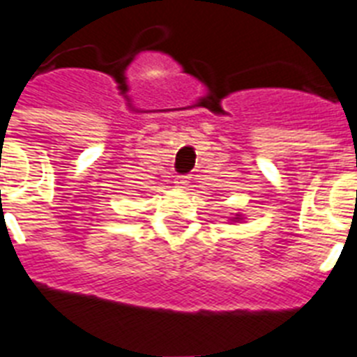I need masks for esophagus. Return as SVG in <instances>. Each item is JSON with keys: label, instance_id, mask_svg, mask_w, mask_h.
I'll use <instances>...</instances> for the list:
<instances>
[{"label": "esophagus", "instance_id": "1", "mask_svg": "<svg viewBox=\"0 0 357 357\" xmlns=\"http://www.w3.org/2000/svg\"><path fill=\"white\" fill-rule=\"evenodd\" d=\"M190 182H192V176H178L175 181V186L178 188V190H186V188L190 186Z\"/></svg>", "mask_w": 357, "mask_h": 357}]
</instances>
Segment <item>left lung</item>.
<instances>
[{
    "mask_svg": "<svg viewBox=\"0 0 357 357\" xmlns=\"http://www.w3.org/2000/svg\"><path fill=\"white\" fill-rule=\"evenodd\" d=\"M243 213H236L234 218H230V223H241L243 221Z\"/></svg>",
    "mask_w": 357,
    "mask_h": 357,
    "instance_id": "1",
    "label": "left lung"
}]
</instances>
